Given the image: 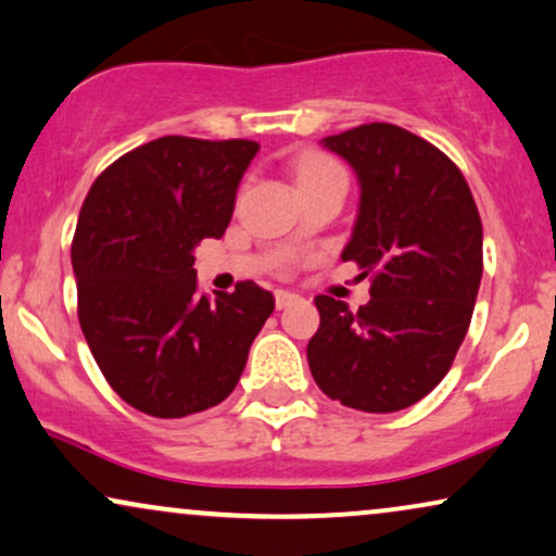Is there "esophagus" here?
Returning <instances> with one entry per match:
<instances>
[{
	"mask_svg": "<svg viewBox=\"0 0 556 556\" xmlns=\"http://www.w3.org/2000/svg\"><path fill=\"white\" fill-rule=\"evenodd\" d=\"M274 300H277V307L282 311V307H290L292 302H298L300 298L294 292H287V290H277L274 292Z\"/></svg>",
	"mask_w": 556,
	"mask_h": 556,
	"instance_id": "esophagus-1",
	"label": "esophagus"
}]
</instances>
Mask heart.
Wrapping results in <instances>:
<instances>
[{
    "label": "heart",
    "instance_id": "heart-1",
    "mask_svg": "<svg viewBox=\"0 0 556 556\" xmlns=\"http://www.w3.org/2000/svg\"><path fill=\"white\" fill-rule=\"evenodd\" d=\"M328 177H343V172L336 161L323 156V153L307 151L294 161V179H298V187L315 185V181L328 179Z\"/></svg>",
    "mask_w": 556,
    "mask_h": 556
}]
</instances>
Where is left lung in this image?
Masks as SVG:
<instances>
[{
	"mask_svg": "<svg viewBox=\"0 0 556 556\" xmlns=\"http://www.w3.org/2000/svg\"><path fill=\"white\" fill-rule=\"evenodd\" d=\"M320 143L359 179L341 258L371 274V300L354 313L318 294L307 364L341 405L403 410L444 379L467 336L482 279L480 213L454 161L397 125H359Z\"/></svg>",
	"mask_w": 556,
	"mask_h": 556,
	"instance_id": "8db88e82",
	"label": "left lung"
}]
</instances>
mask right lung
<instances>
[{"mask_svg":"<svg viewBox=\"0 0 556 556\" xmlns=\"http://www.w3.org/2000/svg\"><path fill=\"white\" fill-rule=\"evenodd\" d=\"M256 151V140L156 138L104 168L81 205L72 264L84 339L110 388L153 418L223 403L274 311L254 282L197 292L194 249L226 233Z\"/></svg>","mask_w":556,"mask_h":556,"instance_id":"obj_1","label":"right lung"}]
</instances>
